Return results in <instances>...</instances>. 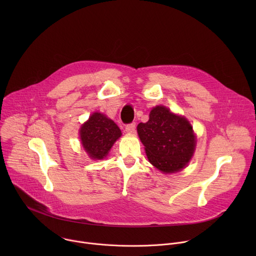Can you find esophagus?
Segmentation results:
<instances>
[{"mask_svg":"<svg viewBox=\"0 0 256 256\" xmlns=\"http://www.w3.org/2000/svg\"><path fill=\"white\" fill-rule=\"evenodd\" d=\"M126 130L130 134H132L136 132V122H132V124H130L126 126Z\"/></svg>","mask_w":256,"mask_h":256,"instance_id":"1","label":"esophagus"}]
</instances>
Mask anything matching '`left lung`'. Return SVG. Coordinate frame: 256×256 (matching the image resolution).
Returning <instances> with one entry per match:
<instances>
[{
	"label": "left lung",
	"instance_id": "1",
	"mask_svg": "<svg viewBox=\"0 0 256 256\" xmlns=\"http://www.w3.org/2000/svg\"><path fill=\"white\" fill-rule=\"evenodd\" d=\"M138 134L151 164L165 173L184 168L196 148L192 124L164 106H156L147 122L138 124Z\"/></svg>",
	"mask_w": 256,
	"mask_h": 256
}]
</instances>
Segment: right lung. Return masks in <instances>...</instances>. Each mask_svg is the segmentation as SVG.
<instances>
[{
    "label": "right lung",
    "mask_w": 256,
    "mask_h": 256,
    "mask_svg": "<svg viewBox=\"0 0 256 256\" xmlns=\"http://www.w3.org/2000/svg\"><path fill=\"white\" fill-rule=\"evenodd\" d=\"M120 136L114 122L99 112L93 114L80 130L83 147L92 159H103Z\"/></svg>",
    "instance_id": "obj_1"
}]
</instances>
